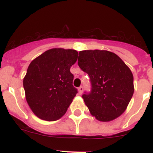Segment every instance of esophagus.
I'll return each mask as SVG.
<instances>
[{
    "label": "esophagus",
    "instance_id": "34e87169",
    "mask_svg": "<svg viewBox=\"0 0 153 153\" xmlns=\"http://www.w3.org/2000/svg\"><path fill=\"white\" fill-rule=\"evenodd\" d=\"M83 90H84V87H83V86H81L79 88H78V92H79L80 95H81V94H82Z\"/></svg>",
    "mask_w": 153,
    "mask_h": 153
}]
</instances>
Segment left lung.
<instances>
[{
	"instance_id": "8db88e82",
	"label": "left lung",
	"mask_w": 153,
	"mask_h": 153,
	"mask_svg": "<svg viewBox=\"0 0 153 153\" xmlns=\"http://www.w3.org/2000/svg\"><path fill=\"white\" fill-rule=\"evenodd\" d=\"M78 64L89 75L90 92L82 95L91 115L110 121L126 110L134 92L133 75L116 54L106 50L79 52Z\"/></svg>"
}]
</instances>
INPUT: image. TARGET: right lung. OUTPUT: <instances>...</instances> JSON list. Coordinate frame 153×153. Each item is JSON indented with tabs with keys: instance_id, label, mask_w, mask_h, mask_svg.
<instances>
[{
	"instance_id": "1",
	"label": "right lung",
	"mask_w": 153,
	"mask_h": 153,
	"mask_svg": "<svg viewBox=\"0 0 153 153\" xmlns=\"http://www.w3.org/2000/svg\"><path fill=\"white\" fill-rule=\"evenodd\" d=\"M78 55L74 49L55 48L30 63L23 84L27 103L37 117L56 121L66 113L78 93L70 72Z\"/></svg>"
}]
</instances>
